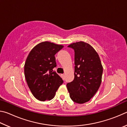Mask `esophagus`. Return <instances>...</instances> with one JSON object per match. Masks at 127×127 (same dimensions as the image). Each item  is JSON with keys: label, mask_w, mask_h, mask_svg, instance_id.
Returning <instances> with one entry per match:
<instances>
[{"label": "esophagus", "mask_w": 127, "mask_h": 127, "mask_svg": "<svg viewBox=\"0 0 127 127\" xmlns=\"http://www.w3.org/2000/svg\"><path fill=\"white\" fill-rule=\"evenodd\" d=\"M61 77L62 79H63V80H64L65 79V76H64V74H61Z\"/></svg>", "instance_id": "34e87169"}]
</instances>
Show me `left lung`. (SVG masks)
<instances>
[{"mask_svg": "<svg viewBox=\"0 0 127 127\" xmlns=\"http://www.w3.org/2000/svg\"><path fill=\"white\" fill-rule=\"evenodd\" d=\"M68 47L74 51V78L66 87L74 102L83 104L91 99L101 83L103 68L98 54L90 44L74 42Z\"/></svg>", "mask_w": 127, "mask_h": 127, "instance_id": "left-lung-1", "label": "left lung"}]
</instances>
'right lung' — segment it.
Masks as SVG:
<instances>
[{"mask_svg":"<svg viewBox=\"0 0 127 127\" xmlns=\"http://www.w3.org/2000/svg\"><path fill=\"white\" fill-rule=\"evenodd\" d=\"M62 45L45 41L30 51L25 64V76L30 90L40 101L50 100L63 83L53 68L57 66L55 55L63 48Z\"/></svg>","mask_w":127,"mask_h":127,"instance_id":"right-lung-1","label":"right lung"}]
</instances>
